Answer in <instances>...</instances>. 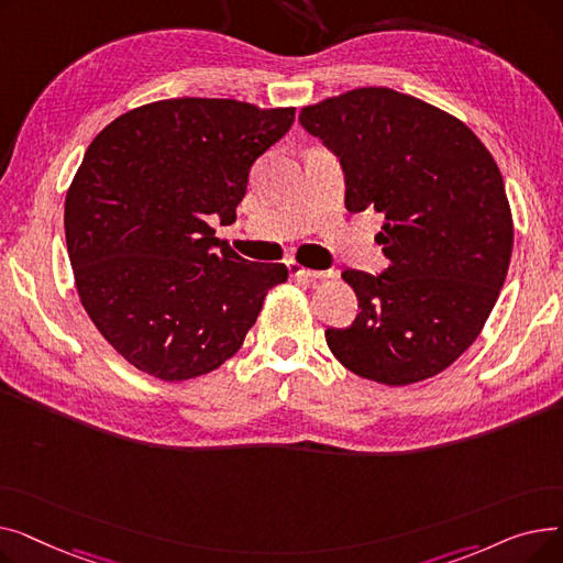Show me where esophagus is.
<instances>
[{
  "label": "esophagus",
  "mask_w": 563,
  "mask_h": 563,
  "mask_svg": "<svg viewBox=\"0 0 563 563\" xmlns=\"http://www.w3.org/2000/svg\"><path fill=\"white\" fill-rule=\"evenodd\" d=\"M287 269L291 276H297V278H333L331 269L329 272H312V269H308V266L294 262V260L287 262Z\"/></svg>",
  "instance_id": "34e87169"
}]
</instances>
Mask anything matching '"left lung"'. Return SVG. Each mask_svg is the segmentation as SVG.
<instances>
[{"label": "left lung", "mask_w": 563, "mask_h": 563, "mask_svg": "<svg viewBox=\"0 0 563 563\" xmlns=\"http://www.w3.org/2000/svg\"><path fill=\"white\" fill-rule=\"evenodd\" d=\"M340 159L349 212L386 217L390 264L342 278L361 312L327 344L353 374L408 386L448 369L477 340L505 285L514 221L501 173L465 123L386 86L301 109Z\"/></svg>", "instance_id": "left-lung-1"}]
</instances>
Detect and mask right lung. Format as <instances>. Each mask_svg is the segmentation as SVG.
Returning a JSON list of instances; mask_svg holds the SVG:
<instances>
[{
  "label": "right lung",
  "mask_w": 563,
  "mask_h": 563,
  "mask_svg": "<svg viewBox=\"0 0 563 563\" xmlns=\"http://www.w3.org/2000/svg\"><path fill=\"white\" fill-rule=\"evenodd\" d=\"M294 107L175 98L118 115L66 194V246L84 310L136 369L187 380L232 358L285 264L249 262L207 223L236 219L253 162Z\"/></svg>",
  "instance_id": "right-lung-1"
}]
</instances>
